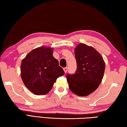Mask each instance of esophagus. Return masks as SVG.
Here are the masks:
<instances>
[{"instance_id": "esophagus-1", "label": "esophagus", "mask_w": 127, "mask_h": 127, "mask_svg": "<svg viewBox=\"0 0 127 127\" xmlns=\"http://www.w3.org/2000/svg\"><path fill=\"white\" fill-rule=\"evenodd\" d=\"M63 70H64V72H65V73H66V72H67V70H68V68H67V67L64 68H63Z\"/></svg>"}]
</instances>
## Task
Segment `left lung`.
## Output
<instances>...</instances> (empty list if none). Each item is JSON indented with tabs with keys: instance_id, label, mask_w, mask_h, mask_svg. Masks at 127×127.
I'll list each match as a JSON object with an SVG mask.
<instances>
[{
	"instance_id": "left-lung-1",
	"label": "left lung",
	"mask_w": 127,
	"mask_h": 127,
	"mask_svg": "<svg viewBox=\"0 0 127 127\" xmlns=\"http://www.w3.org/2000/svg\"><path fill=\"white\" fill-rule=\"evenodd\" d=\"M77 70L66 75L69 88L79 96L92 94L99 86L104 76L105 64L100 54L92 46L79 44L74 49Z\"/></svg>"
}]
</instances>
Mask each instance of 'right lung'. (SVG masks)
<instances>
[{"mask_svg":"<svg viewBox=\"0 0 127 127\" xmlns=\"http://www.w3.org/2000/svg\"><path fill=\"white\" fill-rule=\"evenodd\" d=\"M53 54V48L39 47L30 51L22 61L21 78L25 86L34 94H48L57 79L64 74Z\"/></svg>","mask_w":127,"mask_h":127,"instance_id":"1","label":"right lung"}]
</instances>
